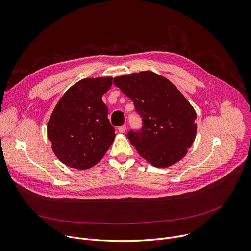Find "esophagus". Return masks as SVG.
I'll return each mask as SVG.
<instances>
[{"label": "esophagus", "instance_id": "obj_1", "mask_svg": "<svg viewBox=\"0 0 251 251\" xmlns=\"http://www.w3.org/2000/svg\"><path fill=\"white\" fill-rule=\"evenodd\" d=\"M126 129H127L126 125H122V126H120V127H118V131H119L120 133H125V132H126Z\"/></svg>", "mask_w": 251, "mask_h": 251}]
</instances>
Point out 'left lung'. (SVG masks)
I'll use <instances>...</instances> for the list:
<instances>
[{
    "label": "left lung",
    "instance_id": "1",
    "mask_svg": "<svg viewBox=\"0 0 251 251\" xmlns=\"http://www.w3.org/2000/svg\"><path fill=\"white\" fill-rule=\"evenodd\" d=\"M113 83L142 117V129L127 135L139 155L157 168L182 160L196 139L197 113L180 90L150 70L117 76Z\"/></svg>",
    "mask_w": 251,
    "mask_h": 251
}]
</instances>
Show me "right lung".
Segmentation results:
<instances>
[{"mask_svg":"<svg viewBox=\"0 0 251 251\" xmlns=\"http://www.w3.org/2000/svg\"><path fill=\"white\" fill-rule=\"evenodd\" d=\"M112 77L85 78L59 99L48 123V137L55 156L64 165L86 170L96 165L115 139L102 96Z\"/></svg>","mask_w":251,"mask_h":251,"instance_id":"1","label":"right lung"}]
</instances>
